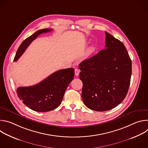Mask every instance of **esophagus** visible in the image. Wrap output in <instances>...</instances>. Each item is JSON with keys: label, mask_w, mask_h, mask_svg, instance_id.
Wrapping results in <instances>:
<instances>
[{"label": "esophagus", "mask_w": 148, "mask_h": 148, "mask_svg": "<svg viewBox=\"0 0 148 148\" xmlns=\"http://www.w3.org/2000/svg\"><path fill=\"white\" fill-rule=\"evenodd\" d=\"M79 70H78V69H75V75L76 76H78V75H79Z\"/></svg>", "instance_id": "34e87169"}]
</instances>
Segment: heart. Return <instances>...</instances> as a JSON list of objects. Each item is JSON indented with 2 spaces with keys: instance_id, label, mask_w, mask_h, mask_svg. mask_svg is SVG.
I'll list each match as a JSON object with an SVG mask.
<instances>
[{
  "instance_id": "1",
  "label": "heart",
  "mask_w": 148,
  "mask_h": 148,
  "mask_svg": "<svg viewBox=\"0 0 148 148\" xmlns=\"http://www.w3.org/2000/svg\"><path fill=\"white\" fill-rule=\"evenodd\" d=\"M92 51V47H90V48L88 50V51H87V54H90L91 53Z\"/></svg>"
}]
</instances>
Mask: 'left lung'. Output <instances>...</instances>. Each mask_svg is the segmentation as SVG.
<instances>
[{
  "instance_id": "8db88e82",
  "label": "left lung",
  "mask_w": 148,
  "mask_h": 148,
  "mask_svg": "<svg viewBox=\"0 0 148 148\" xmlns=\"http://www.w3.org/2000/svg\"><path fill=\"white\" fill-rule=\"evenodd\" d=\"M105 47L79 64L82 98L96 111L111 110L125 98L130 85L132 62L122 42L105 32Z\"/></svg>"
}]
</instances>
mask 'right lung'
Returning <instances> with one entry per match:
<instances>
[{"instance_id":"add662e5","label":"right lung","mask_w":148,"mask_h":148,"mask_svg":"<svg viewBox=\"0 0 148 148\" xmlns=\"http://www.w3.org/2000/svg\"><path fill=\"white\" fill-rule=\"evenodd\" d=\"M51 30L47 29L39 30L25 40L16 52L14 61L20 58L38 35ZM74 76V70L73 68L60 70L34 86L18 87L16 92L19 99L31 110L37 112L50 111L60 105Z\"/></svg>"}]
</instances>
